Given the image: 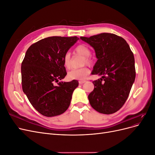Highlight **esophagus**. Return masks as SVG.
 <instances>
[{
	"label": "esophagus",
	"mask_w": 155,
	"mask_h": 155,
	"mask_svg": "<svg viewBox=\"0 0 155 155\" xmlns=\"http://www.w3.org/2000/svg\"><path fill=\"white\" fill-rule=\"evenodd\" d=\"M86 81L85 80H81V81H79V83L80 84V85H82L84 83H85Z\"/></svg>",
	"instance_id": "esophagus-1"
}]
</instances>
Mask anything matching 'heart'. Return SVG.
I'll return each instance as SVG.
<instances>
[{"instance_id": "heart-1", "label": "heart", "mask_w": 155, "mask_h": 155, "mask_svg": "<svg viewBox=\"0 0 155 155\" xmlns=\"http://www.w3.org/2000/svg\"><path fill=\"white\" fill-rule=\"evenodd\" d=\"M77 54H80L85 57L84 63L90 64L91 63V59L89 58L91 55V50L88 46L85 45H80L78 46L75 49ZM63 65L67 69H69L71 67V62H70V55L69 53H67L64 55L63 58ZM89 74V70L86 68H81L78 69H72L68 73V77L71 79H77V80H82L85 79Z\"/></svg>"}]
</instances>
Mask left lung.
<instances>
[{"mask_svg":"<svg viewBox=\"0 0 155 155\" xmlns=\"http://www.w3.org/2000/svg\"><path fill=\"white\" fill-rule=\"evenodd\" d=\"M80 39L95 50L97 60L91 74L101 76L92 81L94 89L88 96L90 104L100 113H114L125 104L135 80L133 53L124 39L113 34Z\"/></svg>","mask_w":155,"mask_h":155,"instance_id":"1","label":"left lung"}]
</instances>
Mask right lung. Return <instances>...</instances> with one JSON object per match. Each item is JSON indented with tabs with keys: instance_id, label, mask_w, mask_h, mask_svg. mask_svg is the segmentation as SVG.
Wrapping results in <instances>:
<instances>
[{
	"instance_id": "add662e5",
	"label": "right lung",
	"mask_w": 155,
	"mask_h": 155,
	"mask_svg": "<svg viewBox=\"0 0 155 155\" xmlns=\"http://www.w3.org/2000/svg\"><path fill=\"white\" fill-rule=\"evenodd\" d=\"M79 39L77 37H49L31 45L26 51L21 64L22 91L42 115L55 116L68 109L79 83L59 80L67 75L64 55Z\"/></svg>"
}]
</instances>
